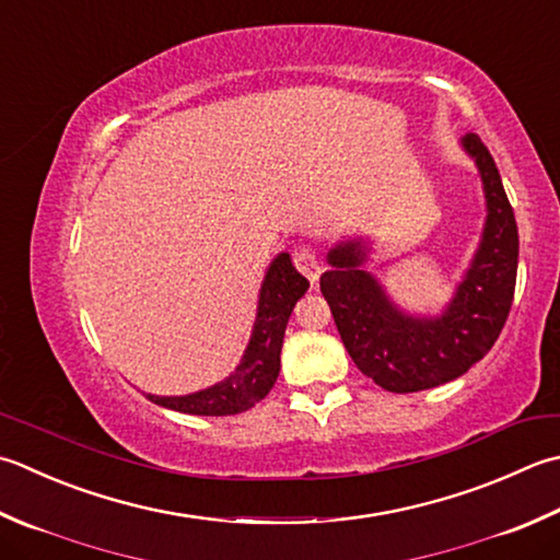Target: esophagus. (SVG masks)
Listing matches in <instances>:
<instances>
[{"instance_id": "1", "label": "esophagus", "mask_w": 560, "mask_h": 560, "mask_svg": "<svg viewBox=\"0 0 560 560\" xmlns=\"http://www.w3.org/2000/svg\"><path fill=\"white\" fill-rule=\"evenodd\" d=\"M293 265L311 283H315L317 279H320V261H317V257L313 255L311 249H299V252H295Z\"/></svg>"}]
</instances>
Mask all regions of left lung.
<instances>
[{"label":"left lung","mask_w":560,"mask_h":560,"mask_svg":"<svg viewBox=\"0 0 560 560\" xmlns=\"http://www.w3.org/2000/svg\"><path fill=\"white\" fill-rule=\"evenodd\" d=\"M483 182L488 218L464 281L442 315L400 311L381 283L364 271L369 247L361 240L337 245L320 291L339 337L361 374L390 393H415L464 376L483 359L512 308L520 235L495 160L476 133L462 140Z\"/></svg>","instance_id":"left-lung-1"}]
</instances>
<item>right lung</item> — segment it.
<instances>
[{
  "mask_svg": "<svg viewBox=\"0 0 560 560\" xmlns=\"http://www.w3.org/2000/svg\"><path fill=\"white\" fill-rule=\"evenodd\" d=\"M308 279L301 277L291 265L289 252L271 261L267 277L261 281L257 320L252 327L249 345L243 354V361L225 381L215 386L189 393V396H150L162 408L186 412V415H237L249 410L259 402L277 383L281 369V345L287 323L293 313V305L299 303L308 291Z\"/></svg>",
  "mask_w": 560,
  "mask_h": 560,
  "instance_id": "add662e5",
  "label": "right lung"
}]
</instances>
